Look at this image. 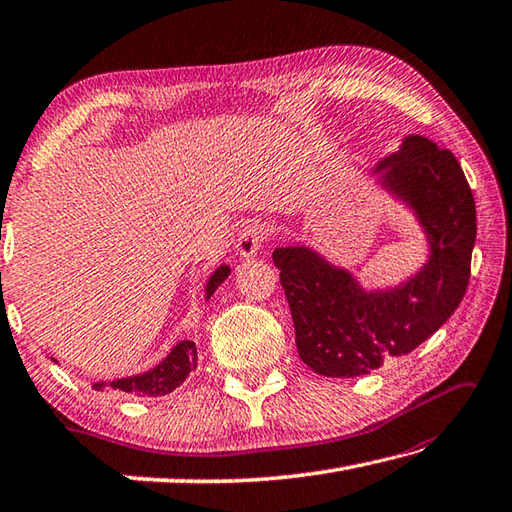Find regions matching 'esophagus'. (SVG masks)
Here are the masks:
<instances>
[{"mask_svg": "<svg viewBox=\"0 0 512 512\" xmlns=\"http://www.w3.org/2000/svg\"><path fill=\"white\" fill-rule=\"evenodd\" d=\"M265 243V227L260 223H249L241 229V234H238V256L241 258H252L256 256L260 249H263Z\"/></svg>", "mask_w": 512, "mask_h": 512, "instance_id": "obj_1", "label": "esophagus"}]
</instances>
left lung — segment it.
<instances>
[{
	"instance_id": "obj_1",
	"label": "left lung",
	"mask_w": 512,
	"mask_h": 512,
	"mask_svg": "<svg viewBox=\"0 0 512 512\" xmlns=\"http://www.w3.org/2000/svg\"><path fill=\"white\" fill-rule=\"evenodd\" d=\"M375 172L415 212L429 241V260L413 278L387 291H364L347 269L309 247L271 254L294 318L298 356L327 378L367 375L420 347L451 318L471 278L475 198L455 154L411 134Z\"/></svg>"
}]
</instances>
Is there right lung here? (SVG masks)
Wrapping results in <instances>:
<instances>
[{
    "label": "right lung",
    "mask_w": 512,
    "mask_h": 512,
    "mask_svg": "<svg viewBox=\"0 0 512 512\" xmlns=\"http://www.w3.org/2000/svg\"><path fill=\"white\" fill-rule=\"evenodd\" d=\"M227 276H229V267L227 265L218 267L210 276V280H207L205 298H212L218 285H221ZM196 364H198L196 344L192 340H183L176 344V347L170 351V356L156 364L154 369L145 371L141 375H130V378H121V380H112V382H97V384H92V389H97V391L114 389V391H123L128 395H134V398H159V395H168L176 387H181L187 375H190V371L196 369Z\"/></svg>",
    "instance_id": "1"
}]
</instances>
